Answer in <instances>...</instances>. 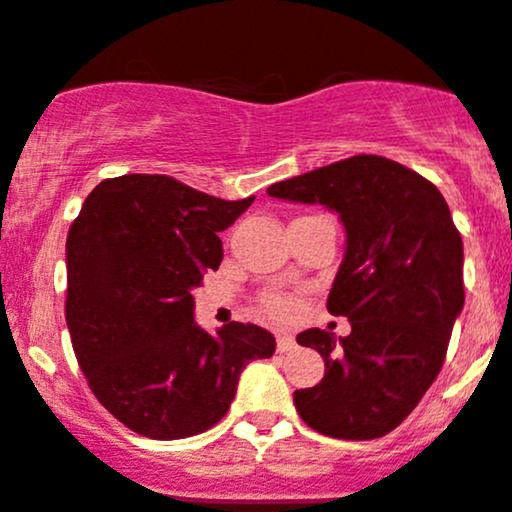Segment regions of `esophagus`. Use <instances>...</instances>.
<instances>
[{
  "mask_svg": "<svg viewBox=\"0 0 512 512\" xmlns=\"http://www.w3.org/2000/svg\"><path fill=\"white\" fill-rule=\"evenodd\" d=\"M296 347V340L291 335H277V352H291Z\"/></svg>",
  "mask_w": 512,
  "mask_h": 512,
  "instance_id": "1",
  "label": "esophagus"
}]
</instances>
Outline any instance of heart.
<instances>
[{"mask_svg":"<svg viewBox=\"0 0 512 512\" xmlns=\"http://www.w3.org/2000/svg\"><path fill=\"white\" fill-rule=\"evenodd\" d=\"M260 308L272 320H286L294 316L299 303H296L294 296L284 294V291H267V294L260 296Z\"/></svg>","mask_w":512,"mask_h":512,"instance_id":"obj_1","label":"heart"}]
</instances>
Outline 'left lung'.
Listing matches in <instances>:
<instances>
[{
    "mask_svg": "<svg viewBox=\"0 0 512 512\" xmlns=\"http://www.w3.org/2000/svg\"><path fill=\"white\" fill-rule=\"evenodd\" d=\"M269 196L338 211L347 250L328 311L350 320L335 338L296 335L325 362L323 381L294 391L308 428L338 440L389 435L440 374L464 308V247L435 184L381 155H355L284 179Z\"/></svg>",
    "mask_w": 512,
    "mask_h": 512,
    "instance_id": "obj_1",
    "label": "left lung"
}]
</instances>
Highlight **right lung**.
<instances>
[{
    "instance_id": "right-lung-1",
    "label": "right lung",
    "mask_w": 512,
    "mask_h": 512,
    "mask_svg": "<svg viewBox=\"0 0 512 512\" xmlns=\"http://www.w3.org/2000/svg\"><path fill=\"white\" fill-rule=\"evenodd\" d=\"M255 196L223 201L167 174L97 184L67 233L65 318L101 406L153 440H182L228 413L240 372L274 355V335L194 323L192 289L223 260L221 230Z\"/></svg>"
}]
</instances>
